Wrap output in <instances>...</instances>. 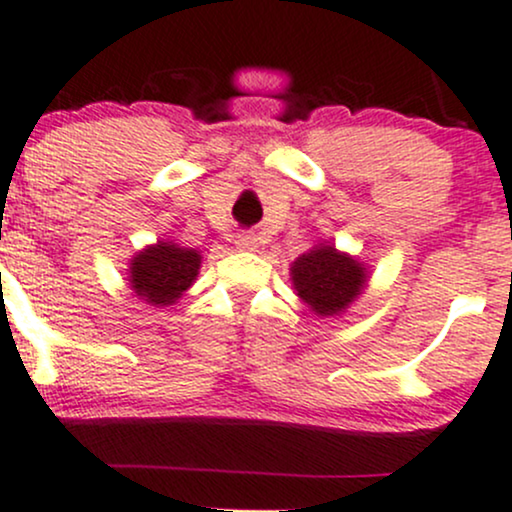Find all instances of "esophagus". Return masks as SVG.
<instances>
[{
  "label": "esophagus",
  "instance_id": "34e87169",
  "mask_svg": "<svg viewBox=\"0 0 512 512\" xmlns=\"http://www.w3.org/2000/svg\"><path fill=\"white\" fill-rule=\"evenodd\" d=\"M237 246H239V249H244V251L256 249V237L251 232H241L237 237Z\"/></svg>",
  "mask_w": 512,
  "mask_h": 512
}]
</instances>
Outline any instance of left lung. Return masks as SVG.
<instances>
[{
    "instance_id": "left-lung-1",
    "label": "left lung",
    "mask_w": 512,
    "mask_h": 512,
    "mask_svg": "<svg viewBox=\"0 0 512 512\" xmlns=\"http://www.w3.org/2000/svg\"><path fill=\"white\" fill-rule=\"evenodd\" d=\"M292 283L321 317L346 309L365 287V268L355 258L338 254L333 246H317L292 263Z\"/></svg>"
}]
</instances>
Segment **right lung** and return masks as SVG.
<instances>
[{
    "mask_svg": "<svg viewBox=\"0 0 512 512\" xmlns=\"http://www.w3.org/2000/svg\"><path fill=\"white\" fill-rule=\"evenodd\" d=\"M200 268V254L159 241L132 258L130 283L137 297L152 304H171L193 285Z\"/></svg>",
    "mask_w": 512,
    "mask_h": 512,
    "instance_id": "1",
    "label": "right lung"
}]
</instances>
